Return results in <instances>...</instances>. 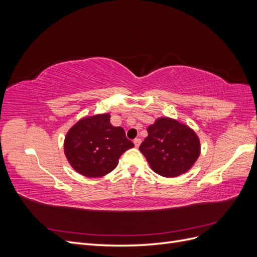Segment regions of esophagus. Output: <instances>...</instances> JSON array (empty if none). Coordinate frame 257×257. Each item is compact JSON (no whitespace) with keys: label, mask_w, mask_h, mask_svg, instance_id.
<instances>
[{"label":"esophagus","mask_w":257,"mask_h":257,"mask_svg":"<svg viewBox=\"0 0 257 257\" xmlns=\"http://www.w3.org/2000/svg\"><path fill=\"white\" fill-rule=\"evenodd\" d=\"M141 144H142V139L141 138H135L134 139V145H135L136 148H138L139 146H141Z\"/></svg>","instance_id":"esophagus-1"}]
</instances>
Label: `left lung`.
Returning <instances> with one entry per match:
<instances>
[{
	"label": "left lung",
	"instance_id": "1",
	"mask_svg": "<svg viewBox=\"0 0 257 257\" xmlns=\"http://www.w3.org/2000/svg\"><path fill=\"white\" fill-rule=\"evenodd\" d=\"M139 150L154 173L177 177L192 167L199 157L200 145L195 132L169 118H160L148 127V137Z\"/></svg>",
	"mask_w": 257,
	"mask_h": 257
}]
</instances>
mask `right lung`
<instances>
[{"label": "right lung", "instance_id": "obj_1", "mask_svg": "<svg viewBox=\"0 0 257 257\" xmlns=\"http://www.w3.org/2000/svg\"><path fill=\"white\" fill-rule=\"evenodd\" d=\"M134 144L121 126H113L110 114H96L77 122L65 138V155L79 174L103 177L116 167L119 158Z\"/></svg>", "mask_w": 257, "mask_h": 257}]
</instances>
